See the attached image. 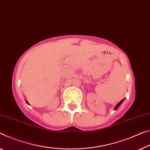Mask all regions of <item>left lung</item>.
Listing matches in <instances>:
<instances>
[{
  "label": "left lung",
  "instance_id": "1",
  "mask_svg": "<svg viewBox=\"0 0 150 150\" xmlns=\"http://www.w3.org/2000/svg\"><path fill=\"white\" fill-rule=\"evenodd\" d=\"M125 100V98H123V100H121L120 101V102H119V103H118V104H117L116 106H115V110H117V109H118L119 107V106H120V105H121V103L123 102V100Z\"/></svg>",
  "mask_w": 150,
  "mask_h": 150
}]
</instances>
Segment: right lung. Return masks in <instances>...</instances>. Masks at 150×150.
Here are the masks:
<instances>
[{"instance_id":"obj_1","label":"right lung","mask_w":150,"mask_h":150,"mask_svg":"<svg viewBox=\"0 0 150 150\" xmlns=\"http://www.w3.org/2000/svg\"><path fill=\"white\" fill-rule=\"evenodd\" d=\"M25 101H26V103H27V104H29V103H28V102H27V100H25Z\"/></svg>"}]
</instances>
